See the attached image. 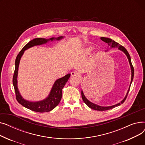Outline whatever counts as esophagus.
<instances>
[{
    "label": "esophagus",
    "mask_w": 145,
    "mask_h": 145,
    "mask_svg": "<svg viewBox=\"0 0 145 145\" xmlns=\"http://www.w3.org/2000/svg\"><path fill=\"white\" fill-rule=\"evenodd\" d=\"M79 74V72H77V71H73V72H71V76H78Z\"/></svg>",
    "instance_id": "esophagus-1"
}]
</instances>
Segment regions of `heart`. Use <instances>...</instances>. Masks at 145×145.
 <instances>
[{"label": "heart", "instance_id": "b5f03b06", "mask_svg": "<svg viewBox=\"0 0 145 145\" xmlns=\"http://www.w3.org/2000/svg\"><path fill=\"white\" fill-rule=\"evenodd\" d=\"M93 50V48L92 47H89V48H87L86 49V53H89L91 52V51H92Z\"/></svg>", "mask_w": 145, "mask_h": 145}]
</instances>
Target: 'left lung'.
Masks as SVG:
<instances>
[{
    "label": "left lung",
    "instance_id": "8db88e82",
    "mask_svg": "<svg viewBox=\"0 0 145 145\" xmlns=\"http://www.w3.org/2000/svg\"><path fill=\"white\" fill-rule=\"evenodd\" d=\"M101 39L102 41L105 42V43H106L108 44V46H109L108 48L109 47V49L116 48H118V49L119 50L125 53V54L126 55L127 57V59H128L129 62V65H130V66H131V83H130V86H129L128 90H127V93H126V95L125 97H124L123 99L120 102H119V103H117L116 105H112V106H99V105H96L95 103H93L91 102L90 101H89L88 99L86 97V96H85L84 93H83V90H82V99H83V102H84L87 105V106H88L89 108H90V109H92L93 110H96L103 111V110H109V109H113L114 108H115L116 106H118L120 105L121 104H122L125 101L127 97V94H128V93L129 92V90H130V88H131V85L132 84V82L133 79L134 69H133V67L132 62H131V56H130V55H129V53L127 51V50L123 46H121L118 43L116 42L115 41H114L113 40H112L111 39H109V38L102 37H101ZM108 49L106 50V52L108 51Z\"/></svg>",
    "mask_w": 145,
    "mask_h": 145
}]
</instances>
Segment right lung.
Masks as SVG:
<instances>
[{
	"label": "right lung",
	"instance_id": "obj_1",
	"mask_svg": "<svg viewBox=\"0 0 145 145\" xmlns=\"http://www.w3.org/2000/svg\"><path fill=\"white\" fill-rule=\"evenodd\" d=\"M64 38L63 36L57 37H51L50 39H44V38H36L30 41L24 47L18 55L15 60V69L13 78V85L16 93V99L18 102L23 106L36 112H48L53 110L58 105L62 99V89L65 86L66 83L71 76V74L69 73L65 76L57 79L53 84L50 92L48 96L44 99L39 101L32 102L25 99L20 95L18 87V75L20 60L22 56L24 55L25 51L30 48L46 44L49 42L53 40H60Z\"/></svg>",
	"mask_w": 145,
	"mask_h": 145
}]
</instances>
